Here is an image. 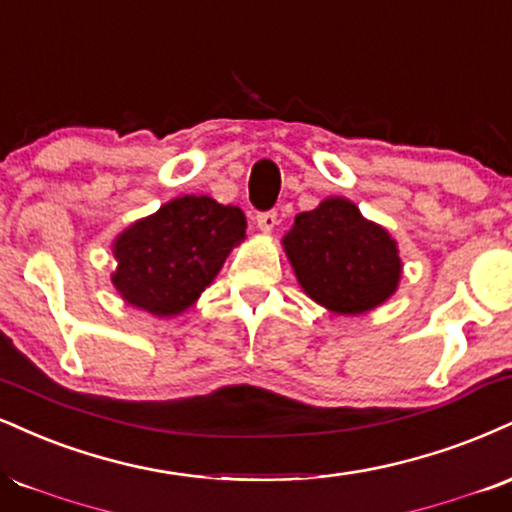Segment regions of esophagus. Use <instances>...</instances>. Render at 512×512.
I'll list each match as a JSON object with an SVG mask.
<instances>
[{"instance_id":"esophagus-1","label":"esophagus","mask_w":512,"mask_h":512,"mask_svg":"<svg viewBox=\"0 0 512 512\" xmlns=\"http://www.w3.org/2000/svg\"><path fill=\"white\" fill-rule=\"evenodd\" d=\"M257 226H260V231H274V226H276V212H274V209L257 214Z\"/></svg>"}]
</instances>
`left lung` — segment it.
Listing matches in <instances>:
<instances>
[{"label":"left lung","instance_id":"8db88e82","mask_svg":"<svg viewBox=\"0 0 512 512\" xmlns=\"http://www.w3.org/2000/svg\"><path fill=\"white\" fill-rule=\"evenodd\" d=\"M283 245L305 293L331 312L360 315L398 286L396 240L343 197L298 214Z\"/></svg>","mask_w":512,"mask_h":512}]
</instances>
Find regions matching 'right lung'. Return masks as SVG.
<instances>
[{"label": "right lung", "mask_w": 512, "mask_h": 512, "mask_svg": "<svg viewBox=\"0 0 512 512\" xmlns=\"http://www.w3.org/2000/svg\"><path fill=\"white\" fill-rule=\"evenodd\" d=\"M245 238V214L207 195L166 202L116 238L112 281L126 303L157 317L183 312Z\"/></svg>", "instance_id": "1"}]
</instances>
